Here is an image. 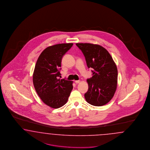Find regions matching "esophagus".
Returning a JSON list of instances; mask_svg holds the SVG:
<instances>
[{"instance_id":"esophagus-1","label":"esophagus","mask_w":150,"mask_h":150,"mask_svg":"<svg viewBox=\"0 0 150 150\" xmlns=\"http://www.w3.org/2000/svg\"><path fill=\"white\" fill-rule=\"evenodd\" d=\"M74 82L76 83V84H78V83H80V81H74Z\"/></svg>"}]
</instances>
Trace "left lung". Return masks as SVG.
Wrapping results in <instances>:
<instances>
[{"instance_id": "1", "label": "left lung", "mask_w": 150, "mask_h": 150, "mask_svg": "<svg viewBox=\"0 0 150 150\" xmlns=\"http://www.w3.org/2000/svg\"><path fill=\"white\" fill-rule=\"evenodd\" d=\"M76 45L83 52L88 68L93 69L92 77L87 79L86 101L96 106L106 104L117 90V65L109 52L101 46L89 43H77Z\"/></svg>"}]
</instances>
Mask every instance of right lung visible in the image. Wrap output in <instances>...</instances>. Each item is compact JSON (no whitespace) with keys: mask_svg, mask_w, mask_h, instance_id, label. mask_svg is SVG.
Segmentation results:
<instances>
[{"mask_svg":"<svg viewBox=\"0 0 150 150\" xmlns=\"http://www.w3.org/2000/svg\"><path fill=\"white\" fill-rule=\"evenodd\" d=\"M72 43L59 44L46 47L36 62L33 74V83L41 100L47 106L58 109L65 105L73 89V81L60 80L63 56Z\"/></svg>","mask_w":150,"mask_h":150,"instance_id":"obj_1","label":"right lung"}]
</instances>
